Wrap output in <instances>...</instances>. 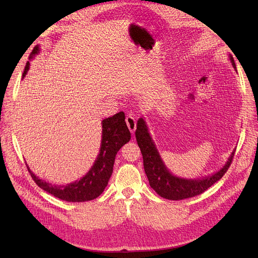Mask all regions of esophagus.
Listing matches in <instances>:
<instances>
[{
  "label": "esophagus",
  "mask_w": 258,
  "mask_h": 258,
  "mask_svg": "<svg viewBox=\"0 0 258 258\" xmlns=\"http://www.w3.org/2000/svg\"><path fill=\"white\" fill-rule=\"evenodd\" d=\"M126 123H127V126H128V128H129L131 134H135V131H136V129H137V123H136L135 117L132 116V115H128V116L126 117Z\"/></svg>",
  "instance_id": "esophagus-1"
}]
</instances>
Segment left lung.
<instances>
[{"label": "left lung", "instance_id": "8db88e82", "mask_svg": "<svg viewBox=\"0 0 258 258\" xmlns=\"http://www.w3.org/2000/svg\"><path fill=\"white\" fill-rule=\"evenodd\" d=\"M229 60L232 68L236 70L235 61L231 56H229ZM136 139L143 156L144 171L151 187L160 197L169 200H182L195 197L207 190L209 187L215 184L217 181H220L226 171L228 170L236 151L235 148L231 152L227 161L225 162V165L216 172L204 177L187 178L174 175L167 168L151 136L150 129H148L147 122L143 116L138 119Z\"/></svg>", "mask_w": 258, "mask_h": 258}]
</instances>
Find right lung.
<instances>
[{"label":"right lung","instance_id":"right-lung-1","mask_svg":"<svg viewBox=\"0 0 258 258\" xmlns=\"http://www.w3.org/2000/svg\"><path fill=\"white\" fill-rule=\"evenodd\" d=\"M40 46L36 45L31 52L29 60L32 61L40 53ZM30 69L28 61L22 77ZM102 139L100 151L90 170L82 178L67 185H54L36 176L28 166V170L38 187L52 196L68 202H85L98 198L108 184L113 173L115 157L120 148L130 141L131 135L124 121L123 112L117 113L102 120Z\"/></svg>","mask_w":258,"mask_h":258}]
</instances>
